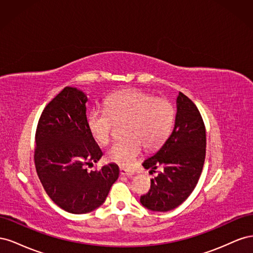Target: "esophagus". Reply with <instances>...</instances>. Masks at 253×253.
I'll return each mask as SVG.
<instances>
[{"instance_id":"1","label":"esophagus","mask_w":253,"mask_h":253,"mask_svg":"<svg viewBox=\"0 0 253 253\" xmlns=\"http://www.w3.org/2000/svg\"><path fill=\"white\" fill-rule=\"evenodd\" d=\"M120 174L122 176H132L135 174V172L133 170L126 169V168H125V167H120Z\"/></svg>"}]
</instances>
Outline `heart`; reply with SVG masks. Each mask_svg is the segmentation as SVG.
Wrapping results in <instances>:
<instances>
[{
  "label": "heart",
  "mask_w": 253,
  "mask_h": 253,
  "mask_svg": "<svg viewBox=\"0 0 253 253\" xmlns=\"http://www.w3.org/2000/svg\"><path fill=\"white\" fill-rule=\"evenodd\" d=\"M174 119V109L166 99L139 89H126L111 95L104 109H93L87 117L88 128L99 144L111 140L114 121L126 122V138L112 144L106 152L110 162L129 167L140 154L142 147L154 149L169 135Z\"/></svg>",
  "instance_id": "heart-1"
}]
</instances>
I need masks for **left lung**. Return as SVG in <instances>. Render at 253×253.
<instances>
[{"label": "left lung", "instance_id": "1", "mask_svg": "<svg viewBox=\"0 0 253 253\" xmlns=\"http://www.w3.org/2000/svg\"><path fill=\"white\" fill-rule=\"evenodd\" d=\"M205 156L206 129L201 113L179 91L171 134L143 160L144 169L155 172L159 168L160 171L151 179L149 193L140 197L141 205L155 212H167L181 205L197 185Z\"/></svg>", "mask_w": 253, "mask_h": 253}]
</instances>
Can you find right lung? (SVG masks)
<instances>
[{
  "instance_id": "add662e5",
  "label": "right lung",
  "mask_w": 253,
  "mask_h": 253,
  "mask_svg": "<svg viewBox=\"0 0 253 253\" xmlns=\"http://www.w3.org/2000/svg\"><path fill=\"white\" fill-rule=\"evenodd\" d=\"M87 95L66 86L45 106L36 132L35 164L51 201L73 214L96 210L119 177V167L108 164L88 172L102 152L88 128Z\"/></svg>"
}]
</instances>
